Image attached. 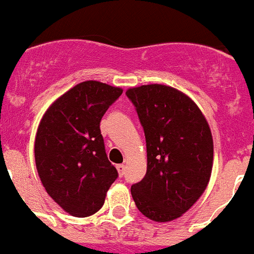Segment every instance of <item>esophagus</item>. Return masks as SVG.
I'll list each match as a JSON object with an SVG mask.
<instances>
[{
  "mask_svg": "<svg viewBox=\"0 0 254 254\" xmlns=\"http://www.w3.org/2000/svg\"><path fill=\"white\" fill-rule=\"evenodd\" d=\"M116 168L119 174H120V177H123L124 174H125V165H124V164H120V165H117Z\"/></svg>",
  "mask_w": 254,
  "mask_h": 254,
  "instance_id": "esophagus-1",
  "label": "esophagus"
}]
</instances>
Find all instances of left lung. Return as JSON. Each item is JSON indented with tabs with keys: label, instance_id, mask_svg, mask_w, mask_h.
<instances>
[{
	"label": "left lung",
	"instance_id": "left-lung-1",
	"mask_svg": "<svg viewBox=\"0 0 254 254\" xmlns=\"http://www.w3.org/2000/svg\"><path fill=\"white\" fill-rule=\"evenodd\" d=\"M127 97L143 127L147 172L131 186L140 213L156 222L181 217L203 195L213 165V139L199 107L167 85L131 87Z\"/></svg>",
	"mask_w": 254,
	"mask_h": 254
}]
</instances>
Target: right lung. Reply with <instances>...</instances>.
<instances>
[{
  "label": "right lung",
  "mask_w": 254,
  "mask_h": 254,
  "mask_svg": "<svg viewBox=\"0 0 254 254\" xmlns=\"http://www.w3.org/2000/svg\"><path fill=\"white\" fill-rule=\"evenodd\" d=\"M121 94L120 87L85 81L51 104L38 125V176L51 199L74 217L101 209L119 177L106 153L99 124Z\"/></svg>",
  "instance_id": "obj_1"
}]
</instances>
